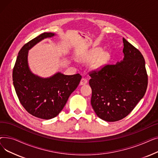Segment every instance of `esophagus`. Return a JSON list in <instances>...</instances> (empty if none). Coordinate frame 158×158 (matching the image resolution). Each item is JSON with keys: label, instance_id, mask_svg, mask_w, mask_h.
Instances as JSON below:
<instances>
[{"label": "esophagus", "instance_id": "34e87169", "mask_svg": "<svg viewBox=\"0 0 158 158\" xmlns=\"http://www.w3.org/2000/svg\"><path fill=\"white\" fill-rule=\"evenodd\" d=\"M88 83V81L85 78H82L80 82V85H85Z\"/></svg>", "mask_w": 158, "mask_h": 158}]
</instances>
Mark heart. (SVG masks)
Masks as SVG:
<instances>
[{
  "label": "heart",
  "mask_w": 158,
  "mask_h": 158,
  "mask_svg": "<svg viewBox=\"0 0 158 158\" xmlns=\"http://www.w3.org/2000/svg\"><path fill=\"white\" fill-rule=\"evenodd\" d=\"M101 50L100 47L94 48L82 56L81 60L85 62L94 60L91 63V67L95 70L101 69L110 58L109 53L106 51H101Z\"/></svg>",
  "instance_id": "b5f03b06"
}]
</instances>
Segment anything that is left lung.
I'll return each mask as SVG.
<instances>
[{
  "mask_svg": "<svg viewBox=\"0 0 158 158\" xmlns=\"http://www.w3.org/2000/svg\"><path fill=\"white\" fill-rule=\"evenodd\" d=\"M123 43L122 60L89 73L91 104L98 117L107 122L127 116L143 97L147 88L143 56L124 38Z\"/></svg>",
  "mask_w": 158,
  "mask_h": 158,
  "instance_id": "1",
  "label": "left lung"
}]
</instances>
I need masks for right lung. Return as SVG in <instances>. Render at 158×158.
Masks as SVG:
<instances>
[{
	"label": "right lung",
	"mask_w": 158,
	"mask_h": 158,
	"mask_svg": "<svg viewBox=\"0 0 158 158\" xmlns=\"http://www.w3.org/2000/svg\"><path fill=\"white\" fill-rule=\"evenodd\" d=\"M55 35L44 32L25 44L19 52L13 71V85L21 104L32 116L45 120L53 118L61 112L82 78L79 73L67 76L61 72L43 78L31 71L29 50L44 39Z\"/></svg>",
	"instance_id": "obj_1"
}]
</instances>
